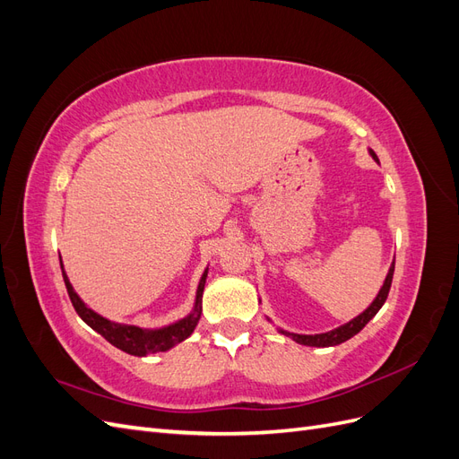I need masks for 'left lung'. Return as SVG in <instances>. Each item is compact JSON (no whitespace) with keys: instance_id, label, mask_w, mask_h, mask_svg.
<instances>
[{"instance_id":"obj_1","label":"left lung","mask_w":459,"mask_h":459,"mask_svg":"<svg viewBox=\"0 0 459 459\" xmlns=\"http://www.w3.org/2000/svg\"><path fill=\"white\" fill-rule=\"evenodd\" d=\"M368 151H369L371 159H373L375 162H379V159H377V155H375V152H373V149H368ZM393 275H394V262L391 264V268H388V273H386V277H385L383 287L379 289L377 297L373 299V302L369 304V307H368L362 314L356 316L354 319H351L349 324H344V325H341V327H337V329H331V331H327V333H316V335H300V333H290V331H285V329H281V327H277V331H280L281 335H285V337H289V339H293V341L299 342V344H304V346H317V349H325V346H337V344H341V342H344V341H349V339H352L354 335H358V333L368 325L369 319L375 317V314H377V312L381 310V307H383L386 297H388V290H391ZM266 319L270 322V317H266Z\"/></svg>"}]
</instances>
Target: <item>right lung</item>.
I'll return each instance as SVG.
<instances>
[{
  "instance_id": "add662e5",
  "label": "right lung",
  "mask_w": 459,
  "mask_h": 459,
  "mask_svg": "<svg viewBox=\"0 0 459 459\" xmlns=\"http://www.w3.org/2000/svg\"><path fill=\"white\" fill-rule=\"evenodd\" d=\"M61 270H63V280L68 290V297H71V302L74 310L78 312V316L84 319V322L93 329L100 333L101 337H105L110 344L117 346L122 352L132 354V356H149V354H157V352H166L174 349L176 344L184 342L193 331H195L199 319H201V312H203V290H204V283H206V275H208V268H204L197 290H195V300H193V308L191 312L178 319V322H172L169 325L162 327H155V329H145V327H137V325H128V324H118V322H110V319L103 317L101 314H97L95 310H91L88 304L78 297V293L74 290L71 280L65 272L63 260H61Z\"/></svg>"
}]
</instances>
